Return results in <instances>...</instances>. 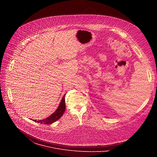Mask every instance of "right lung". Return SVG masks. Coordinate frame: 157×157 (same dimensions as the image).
I'll use <instances>...</instances> for the list:
<instances>
[{"instance_id":"right-lung-1","label":"right lung","mask_w":157,"mask_h":157,"mask_svg":"<svg viewBox=\"0 0 157 157\" xmlns=\"http://www.w3.org/2000/svg\"><path fill=\"white\" fill-rule=\"evenodd\" d=\"M65 94L63 95L58 108L52 115H51L46 118L42 120L37 121V120H33V121L35 122L37 121V123H40L44 124H52L54 122L56 121L59 119H60L61 118V117L63 115V113L65 111Z\"/></svg>"}]
</instances>
